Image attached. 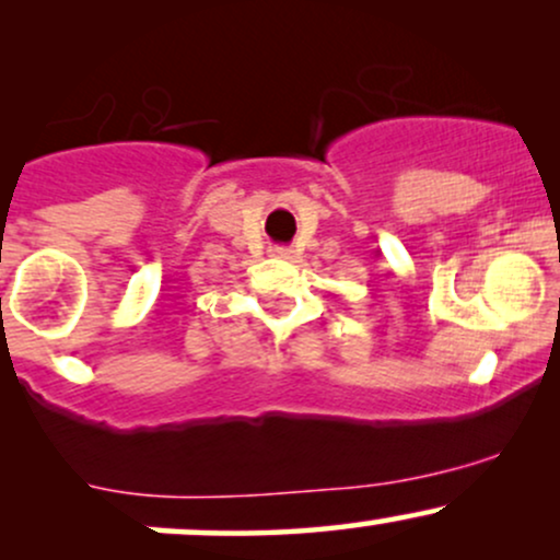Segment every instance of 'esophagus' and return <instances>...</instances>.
<instances>
[{
    "label": "esophagus",
    "instance_id": "obj_1",
    "mask_svg": "<svg viewBox=\"0 0 560 560\" xmlns=\"http://www.w3.org/2000/svg\"><path fill=\"white\" fill-rule=\"evenodd\" d=\"M268 253H271V258H281V260L292 258V249H289V247H271Z\"/></svg>",
    "mask_w": 560,
    "mask_h": 560
}]
</instances>
